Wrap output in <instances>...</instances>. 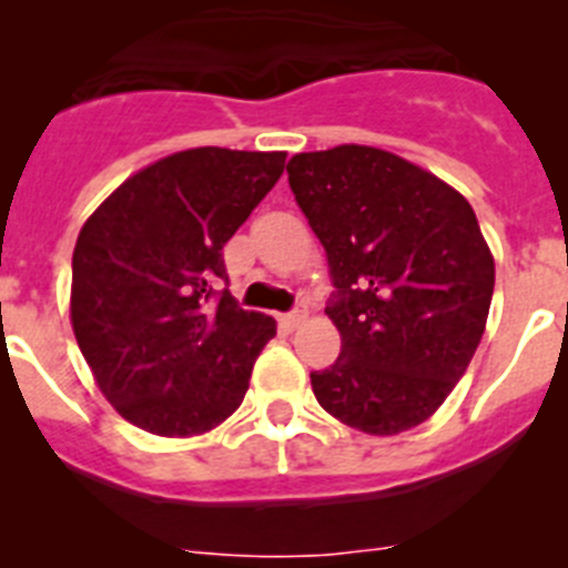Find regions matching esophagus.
<instances>
[{
    "instance_id": "obj_1",
    "label": "esophagus",
    "mask_w": 568,
    "mask_h": 568,
    "mask_svg": "<svg viewBox=\"0 0 568 568\" xmlns=\"http://www.w3.org/2000/svg\"><path fill=\"white\" fill-rule=\"evenodd\" d=\"M304 318H307V310H293V313H284V315H281L278 321H281V324H284V327H287V329H295Z\"/></svg>"
}]
</instances>
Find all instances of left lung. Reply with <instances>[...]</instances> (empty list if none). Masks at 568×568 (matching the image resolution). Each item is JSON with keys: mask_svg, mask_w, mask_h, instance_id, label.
<instances>
[{"mask_svg": "<svg viewBox=\"0 0 568 568\" xmlns=\"http://www.w3.org/2000/svg\"><path fill=\"white\" fill-rule=\"evenodd\" d=\"M327 250L341 355L310 373L318 404L366 435L424 424L466 373L489 315L495 258L475 210L438 175L364 144L287 164Z\"/></svg>", "mask_w": 568, "mask_h": 568, "instance_id": "8db88e82", "label": "left lung"}]
</instances>
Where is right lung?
<instances>
[{
	"mask_svg": "<svg viewBox=\"0 0 568 568\" xmlns=\"http://www.w3.org/2000/svg\"><path fill=\"white\" fill-rule=\"evenodd\" d=\"M287 153L195 148L130 175L84 222L70 321L115 413L190 438L244 400L275 321L235 304L224 244L273 190Z\"/></svg>",
	"mask_w": 568,
	"mask_h": 568,
	"instance_id": "right-lung-1",
	"label": "right lung"
}]
</instances>
